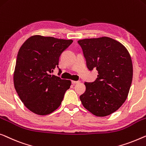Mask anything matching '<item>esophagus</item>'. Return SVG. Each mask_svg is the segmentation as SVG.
Segmentation results:
<instances>
[{
    "label": "esophagus",
    "instance_id": "esophagus-1",
    "mask_svg": "<svg viewBox=\"0 0 146 146\" xmlns=\"http://www.w3.org/2000/svg\"><path fill=\"white\" fill-rule=\"evenodd\" d=\"M80 81H74V80H72V83L73 84H79L80 83Z\"/></svg>",
    "mask_w": 146,
    "mask_h": 146
}]
</instances>
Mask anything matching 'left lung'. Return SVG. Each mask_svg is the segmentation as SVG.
<instances>
[{"label": "left lung", "mask_w": 146, "mask_h": 146, "mask_svg": "<svg viewBox=\"0 0 146 146\" xmlns=\"http://www.w3.org/2000/svg\"><path fill=\"white\" fill-rule=\"evenodd\" d=\"M90 70L96 68L98 78L85 82L80 96L85 108L97 117H105L119 109L127 99L133 77V66L127 48L108 37L78 41Z\"/></svg>", "instance_id": "8db88e82"}]
</instances>
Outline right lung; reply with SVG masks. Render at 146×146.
I'll return each mask as SVG.
<instances>
[{"label": "right lung", "mask_w": 146, "mask_h": 146, "mask_svg": "<svg viewBox=\"0 0 146 146\" xmlns=\"http://www.w3.org/2000/svg\"><path fill=\"white\" fill-rule=\"evenodd\" d=\"M72 42L36 35L29 37L19 49L14 72V88L32 113L47 115L60 105L71 81L50 74L58 67L61 53Z\"/></svg>", "instance_id": "1"}]
</instances>
